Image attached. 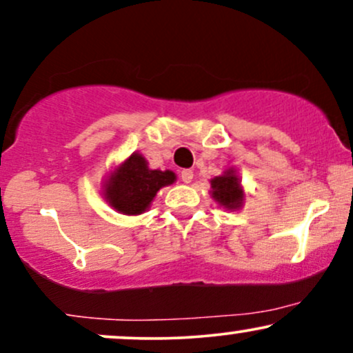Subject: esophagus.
Masks as SVG:
<instances>
[{"label": "esophagus", "instance_id": "1", "mask_svg": "<svg viewBox=\"0 0 353 353\" xmlns=\"http://www.w3.org/2000/svg\"><path fill=\"white\" fill-rule=\"evenodd\" d=\"M192 177H194V174L190 169H184V171L181 172V181L184 182V184H189V182L192 181Z\"/></svg>", "mask_w": 353, "mask_h": 353}]
</instances>
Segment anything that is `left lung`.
Here are the masks:
<instances>
[{"label": "left lung", "instance_id": "8db88e82", "mask_svg": "<svg viewBox=\"0 0 353 353\" xmlns=\"http://www.w3.org/2000/svg\"><path fill=\"white\" fill-rule=\"evenodd\" d=\"M209 182L210 196L217 202L219 208L225 210L242 209L245 201V192L236 168H228L221 176H216Z\"/></svg>", "mask_w": 353, "mask_h": 353}]
</instances>
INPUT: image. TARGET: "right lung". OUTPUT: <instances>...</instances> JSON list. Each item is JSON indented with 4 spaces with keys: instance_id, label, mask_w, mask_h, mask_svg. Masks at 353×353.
Listing matches in <instances>:
<instances>
[{
    "instance_id": "obj_1",
    "label": "right lung",
    "mask_w": 353,
    "mask_h": 353,
    "mask_svg": "<svg viewBox=\"0 0 353 353\" xmlns=\"http://www.w3.org/2000/svg\"><path fill=\"white\" fill-rule=\"evenodd\" d=\"M176 179V172L151 169L143 154L132 152L108 172L103 181V196L116 212L139 216L151 208L156 194Z\"/></svg>"
}]
</instances>
